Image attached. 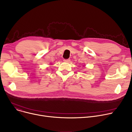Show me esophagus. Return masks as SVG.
Returning a JSON list of instances; mask_svg holds the SVG:
<instances>
[{
    "mask_svg": "<svg viewBox=\"0 0 132 132\" xmlns=\"http://www.w3.org/2000/svg\"><path fill=\"white\" fill-rule=\"evenodd\" d=\"M70 60H71V59H64V61H65V62H69Z\"/></svg>",
    "mask_w": 132,
    "mask_h": 132,
    "instance_id": "esophagus-1",
    "label": "esophagus"
}]
</instances>
